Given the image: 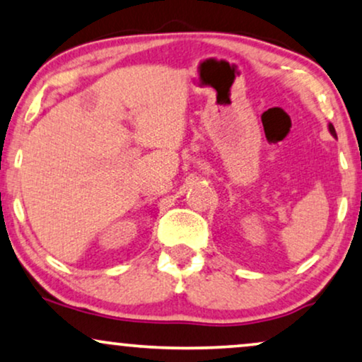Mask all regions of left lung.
<instances>
[{
    "mask_svg": "<svg viewBox=\"0 0 362 362\" xmlns=\"http://www.w3.org/2000/svg\"><path fill=\"white\" fill-rule=\"evenodd\" d=\"M329 133H331L332 136H334V138H337V136H336V129H334V126H332L331 123H329Z\"/></svg>",
    "mask_w": 362,
    "mask_h": 362,
    "instance_id": "obj_1",
    "label": "left lung"
}]
</instances>
